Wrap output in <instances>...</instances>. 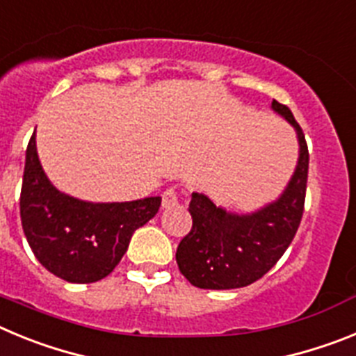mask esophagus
Segmentation results:
<instances>
[{
	"label": "esophagus",
	"instance_id": "esophagus-1",
	"mask_svg": "<svg viewBox=\"0 0 356 356\" xmlns=\"http://www.w3.org/2000/svg\"><path fill=\"white\" fill-rule=\"evenodd\" d=\"M178 203H180V193H178V188L171 187L162 194V207H163V209H172V207H176Z\"/></svg>",
	"mask_w": 356,
	"mask_h": 356
}]
</instances>
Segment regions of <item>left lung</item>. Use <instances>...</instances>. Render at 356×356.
<instances>
[{
  "label": "left lung",
  "instance_id": "left-lung-1",
  "mask_svg": "<svg viewBox=\"0 0 356 356\" xmlns=\"http://www.w3.org/2000/svg\"><path fill=\"white\" fill-rule=\"evenodd\" d=\"M271 108L294 127L300 159L284 194L253 213L226 212L205 194L193 193V228L176 250L181 275L200 289H238L262 278L291 246L300 228L308 178L305 134L291 108L273 99Z\"/></svg>",
  "mask_w": 356,
  "mask_h": 356
}]
</instances>
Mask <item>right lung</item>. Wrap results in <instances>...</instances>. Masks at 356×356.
Listing matches in <instances>:
<instances>
[{"instance_id": "add662e5", "label": "right lung", "mask_w": 356, "mask_h": 356, "mask_svg": "<svg viewBox=\"0 0 356 356\" xmlns=\"http://www.w3.org/2000/svg\"><path fill=\"white\" fill-rule=\"evenodd\" d=\"M162 197L89 203L53 187L44 175L35 134L26 147L21 222L31 251L49 273L71 284H92L114 271L134 232L159 212Z\"/></svg>"}]
</instances>
